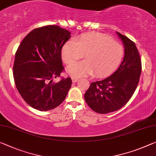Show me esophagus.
<instances>
[{
    "instance_id": "obj_1",
    "label": "esophagus",
    "mask_w": 156,
    "mask_h": 156,
    "mask_svg": "<svg viewBox=\"0 0 156 156\" xmlns=\"http://www.w3.org/2000/svg\"><path fill=\"white\" fill-rule=\"evenodd\" d=\"M79 79L77 77H75V76H72V81H73V83H75L78 81Z\"/></svg>"
}]
</instances>
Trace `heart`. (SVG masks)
Segmentation results:
<instances>
[{
	"label": "heart",
	"instance_id": "1",
	"mask_svg": "<svg viewBox=\"0 0 156 156\" xmlns=\"http://www.w3.org/2000/svg\"><path fill=\"white\" fill-rule=\"evenodd\" d=\"M85 61L69 66V75L80 77L94 73L98 76L109 75L118 68L124 56V49L119 43L97 33L82 34L65 44L61 49L62 58L70 64L82 58Z\"/></svg>",
	"mask_w": 156,
	"mask_h": 156
}]
</instances>
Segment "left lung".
<instances>
[{
  "mask_svg": "<svg viewBox=\"0 0 156 156\" xmlns=\"http://www.w3.org/2000/svg\"><path fill=\"white\" fill-rule=\"evenodd\" d=\"M116 34L123 44V61L109 77L90 83L84 94L87 105L99 114L122 108L135 93L142 72V62L135 43L119 32Z\"/></svg>",
  "mask_w": 156,
  "mask_h": 156,
  "instance_id": "obj_1",
  "label": "left lung"
}]
</instances>
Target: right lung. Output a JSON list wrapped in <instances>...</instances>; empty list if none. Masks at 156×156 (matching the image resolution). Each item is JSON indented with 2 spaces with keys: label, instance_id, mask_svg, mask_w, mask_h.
I'll list each match as a JSON object with an SVG mask.
<instances>
[{
  "label": "right lung",
  "instance_id": "right-lung-1",
  "mask_svg": "<svg viewBox=\"0 0 156 156\" xmlns=\"http://www.w3.org/2000/svg\"><path fill=\"white\" fill-rule=\"evenodd\" d=\"M71 33L58 26L33 30L23 38L15 54L13 76L16 87L28 105L46 112L66 99L70 77L53 81L63 70L61 49Z\"/></svg>",
  "mask_w": 156,
  "mask_h": 156
}]
</instances>
